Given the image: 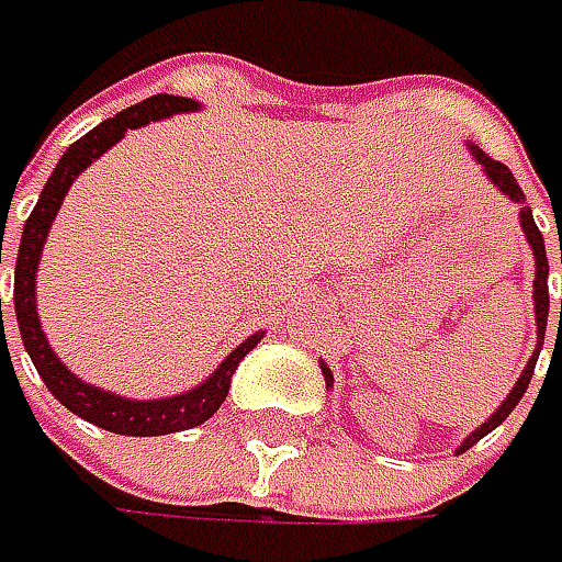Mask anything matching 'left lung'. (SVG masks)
<instances>
[{
  "instance_id": "left-lung-1",
  "label": "left lung",
  "mask_w": 562,
  "mask_h": 562,
  "mask_svg": "<svg viewBox=\"0 0 562 562\" xmlns=\"http://www.w3.org/2000/svg\"><path fill=\"white\" fill-rule=\"evenodd\" d=\"M469 156L475 159V162L482 165V171H485V178L491 184L497 187L507 200L519 205V227H522V234H526V240H529L531 247V259H535V281H531V300H535V325H538V344H535V353L526 362V369H522V375L516 378V384H513V391H509L504 403L487 416L472 435H465L463 443L457 447V453H465L472 443H479L485 435H491L501 422L507 419L509 413L516 409V403L526 397V387H529L531 375H535V362H538V353H541V344H544V331H548V310H551V296H548V252H544V237H541V231L535 225V218H531V209L526 205V193H522V187L516 184V178H513V171H509L504 162H494L487 153H482L475 143H469ZM560 262H562V234H560ZM560 328H562V300H560ZM318 366H322V375H325V387H335V375H331V369H328V362H322L318 359Z\"/></svg>"
}]
</instances>
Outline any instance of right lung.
Returning <instances> with one entry per match:
<instances>
[{"mask_svg":"<svg viewBox=\"0 0 562 562\" xmlns=\"http://www.w3.org/2000/svg\"><path fill=\"white\" fill-rule=\"evenodd\" d=\"M203 105L196 99L187 97H149L119 112L115 119L97 124L90 134H83L80 140L71 143L65 149V156L58 159L49 181L43 187L40 200L33 205L31 218L24 222L21 231V247H18V259H14V315H18V328H21V340L24 350L31 353L33 366L40 378L46 381L49 394H53L61 406H68L75 416L93 422L105 431L115 435H131V438H156V435H175L193 425H203L205 419L215 416V409L225 403L227 387H231V375L237 372L240 359L247 357L249 350L266 337V331L249 335L244 344H237L227 353L218 369L209 378H203L196 387L171 394V397L159 400H134L121 397L115 391L97 387L83 378H77L61 359L55 357L53 344L43 331V322L36 313V269H40V256H43V244L49 237L55 215L61 209L65 193L71 190L80 171L97 162L102 153H109L115 143L149 121L171 119V115H184V112H200ZM0 262H2V240H0ZM0 325H2V300H0Z\"/></svg>","mask_w":562,"mask_h":562,"instance_id":"obj_1","label":"right lung"}]
</instances>
